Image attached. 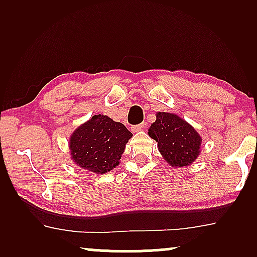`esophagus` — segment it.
<instances>
[{
  "instance_id": "esophagus-1",
  "label": "esophagus",
  "mask_w": 257,
  "mask_h": 257,
  "mask_svg": "<svg viewBox=\"0 0 257 257\" xmlns=\"http://www.w3.org/2000/svg\"><path fill=\"white\" fill-rule=\"evenodd\" d=\"M145 125L146 124H144V122H142V124H139V125H135V126H132V131L133 132H138V131H142V130H144V127H145Z\"/></svg>"
}]
</instances>
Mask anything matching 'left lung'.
<instances>
[{
	"instance_id": "8db88e82",
	"label": "left lung",
	"mask_w": 257,
	"mask_h": 257,
	"mask_svg": "<svg viewBox=\"0 0 257 257\" xmlns=\"http://www.w3.org/2000/svg\"><path fill=\"white\" fill-rule=\"evenodd\" d=\"M149 136L158 143V150L172 167L188 166L199 157L201 137L177 114L158 112Z\"/></svg>"
}]
</instances>
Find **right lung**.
Here are the masks:
<instances>
[{"label": "right lung", "mask_w": 257, "mask_h": 257, "mask_svg": "<svg viewBox=\"0 0 257 257\" xmlns=\"http://www.w3.org/2000/svg\"><path fill=\"white\" fill-rule=\"evenodd\" d=\"M132 133L121 122L104 114H94L70 137L73 163L84 170L104 174L119 165Z\"/></svg>", "instance_id": "1"}]
</instances>
